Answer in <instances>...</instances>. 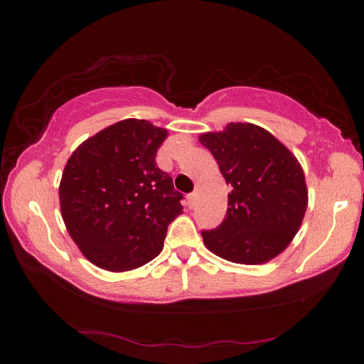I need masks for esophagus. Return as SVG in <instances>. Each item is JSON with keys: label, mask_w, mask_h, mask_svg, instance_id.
Segmentation results:
<instances>
[{"label": "esophagus", "mask_w": 364, "mask_h": 364, "mask_svg": "<svg viewBox=\"0 0 364 364\" xmlns=\"http://www.w3.org/2000/svg\"><path fill=\"white\" fill-rule=\"evenodd\" d=\"M194 204H196V193H191V194H188V205H189V208H193Z\"/></svg>", "instance_id": "1"}]
</instances>
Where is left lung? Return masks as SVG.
I'll return each instance as SVG.
<instances>
[{
  "label": "left lung",
  "mask_w": 364,
  "mask_h": 364,
  "mask_svg": "<svg viewBox=\"0 0 364 364\" xmlns=\"http://www.w3.org/2000/svg\"><path fill=\"white\" fill-rule=\"evenodd\" d=\"M217 160L226 184L228 210L202 237L215 255L242 264L274 258L304 220L308 193L304 170L273 134L252 123H230L199 138Z\"/></svg>",
  "instance_id": "8db88e82"
}]
</instances>
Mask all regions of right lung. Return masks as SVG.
Returning a JSON list of instances; mask_svg holds the SVG:
<instances>
[{"instance_id":"add662e5","label":"right lung","mask_w":364,"mask_h":364,"mask_svg":"<svg viewBox=\"0 0 364 364\" xmlns=\"http://www.w3.org/2000/svg\"><path fill=\"white\" fill-rule=\"evenodd\" d=\"M167 130L127 119L86 139L67 162L59 186L67 231L96 267L128 271L156 258L183 194L157 167Z\"/></svg>"}]
</instances>
